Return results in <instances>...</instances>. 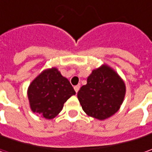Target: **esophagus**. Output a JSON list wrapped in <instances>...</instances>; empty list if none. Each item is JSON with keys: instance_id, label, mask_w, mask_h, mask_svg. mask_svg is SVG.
<instances>
[{"instance_id": "1", "label": "esophagus", "mask_w": 152, "mask_h": 152, "mask_svg": "<svg viewBox=\"0 0 152 152\" xmlns=\"http://www.w3.org/2000/svg\"><path fill=\"white\" fill-rule=\"evenodd\" d=\"M79 89H80V86L79 85H76V86H74V91L76 93H78V91H79Z\"/></svg>"}]
</instances>
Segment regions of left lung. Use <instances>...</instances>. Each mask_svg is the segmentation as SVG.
I'll return each mask as SVG.
<instances>
[{
	"label": "left lung",
	"instance_id": "8db88e82",
	"mask_svg": "<svg viewBox=\"0 0 152 152\" xmlns=\"http://www.w3.org/2000/svg\"><path fill=\"white\" fill-rule=\"evenodd\" d=\"M125 91V85L118 74L103 65L92 71L77 96L86 114L104 120L118 111Z\"/></svg>",
	"mask_w": 152,
	"mask_h": 152
}]
</instances>
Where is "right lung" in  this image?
Instances as JSON below:
<instances>
[{
	"mask_svg": "<svg viewBox=\"0 0 152 152\" xmlns=\"http://www.w3.org/2000/svg\"><path fill=\"white\" fill-rule=\"evenodd\" d=\"M75 94L68 79L55 67L40 73L28 90L31 110L46 119L55 118L67 99Z\"/></svg>",
	"mask_w": 152,
	"mask_h": 152,
	"instance_id": "add662e5",
	"label": "right lung"
}]
</instances>
